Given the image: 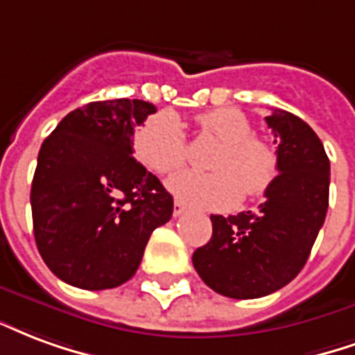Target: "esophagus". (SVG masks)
<instances>
[{
	"instance_id": "obj_1",
	"label": "esophagus",
	"mask_w": 355,
	"mask_h": 355,
	"mask_svg": "<svg viewBox=\"0 0 355 355\" xmlns=\"http://www.w3.org/2000/svg\"><path fill=\"white\" fill-rule=\"evenodd\" d=\"M185 214V204L181 202V200H175L174 202V217H180Z\"/></svg>"
}]
</instances>
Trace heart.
<instances>
[{"label":"heart","instance_id":"b5f03b06","mask_svg":"<svg viewBox=\"0 0 355 355\" xmlns=\"http://www.w3.org/2000/svg\"><path fill=\"white\" fill-rule=\"evenodd\" d=\"M204 130L223 141L211 160V174L181 172L168 181L175 198L204 209L232 208L242 191L259 196L272 187L280 172L278 153L265 139L253 136V124L244 111L217 107L198 117ZM134 153L155 174L180 170L187 157V136L178 117L160 113L147 121L134 138Z\"/></svg>","mask_w":355,"mask_h":355}]
</instances>
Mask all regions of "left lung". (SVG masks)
<instances>
[{"mask_svg": "<svg viewBox=\"0 0 355 355\" xmlns=\"http://www.w3.org/2000/svg\"><path fill=\"white\" fill-rule=\"evenodd\" d=\"M280 172L257 211L211 216V238L193 253L204 284L231 299L278 291L306 263L329 206V159L322 139L284 110L265 117Z\"/></svg>", "mask_w": 355, "mask_h": 355, "instance_id": "8db88e82", "label": "left lung"}]
</instances>
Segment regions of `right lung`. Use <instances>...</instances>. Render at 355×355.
<instances>
[{
    "label": "right lung",
    "mask_w": 355,
    "mask_h": 355,
    "mask_svg": "<svg viewBox=\"0 0 355 355\" xmlns=\"http://www.w3.org/2000/svg\"><path fill=\"white\" fill-rule=\"evenodd\" d=\"M157 107L144 100L90 102L43 141L33 174V236L45 265L69 286L100 291L138 270L174 198L132 157L134 128Z\"/></svg>",
    "instance_id": "obj_1"
}]
</instances>
